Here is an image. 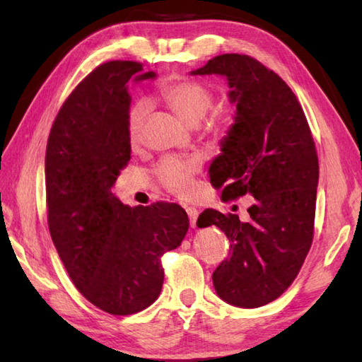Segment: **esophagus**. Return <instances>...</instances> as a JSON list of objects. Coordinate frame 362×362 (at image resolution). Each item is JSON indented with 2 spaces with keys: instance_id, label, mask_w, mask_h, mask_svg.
Returning a JSON list of instances; mask_svg holds the SVG:
<instances>
[{
  "instance_id": "34e87169",
  "label": "esophagus",
  "mask_w": 362,
  "mask_h": 362,
  "mask_svg": "<svg viewBox=\"0 0 362 362\" xmlns=\"http://www.w3.org/2000/svg\"><path fill=\"white\" fill-rule=\"evenodd\" d=\"M185 210L188 213V218H189V224L191 227H196V222H197V216H199V211L193 206H185Z\"/></svg>"
}]
</instances>
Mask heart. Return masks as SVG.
I'll use <instances>...</instances> for the list:
<instances>
[{"label":"heart","instance_id":"b5f03b06","mask_svg":"<svg viewBox=\"0 0 362 362\" xmlns=\"http://www.w3.org/2000/svg\"><path fill=\"white\" fill-rule=\"evenodd\" d=\"M160 96L179 117L188 124H197L210 112L214 96L209 87L194 81L169 82L161 87ZM148 107L138 101L129 107L126 115V134L130 146H138L141 138V129ZM230 124V118L214 115L209 126L214 130H224ZM201 169V160L197 157H165L156 166L157 180L173 194L185 197L193 193L194 175Z\"/></svg>","mask_w":362,"mask_h":362}]
</instances>
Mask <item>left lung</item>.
<instances>
[{
    "label": "left lung",
    "mask_w": 362,
    "mask_h": 362,
    "mask_svg": "<svg viewBox=\"0 0 362 362\" xmlns=\"http://www.w3.org/2000/svg\"><path fill=\"white\" fill-rule=\"evenodd\" d=\"M218 74L236 105L233 124L209 169L222 197L250 194V218L206 209L197 227L216 226L230 257L213 272L216 294L240 308H258L294 281L313 243L319 161L302 105L279 74L244 54H222L191 71Z\"/></svg>",
    "instance_id": "1"
}]
</instances>
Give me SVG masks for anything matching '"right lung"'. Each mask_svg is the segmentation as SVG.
<instances>
[{
    "mask_svg": "<svg viewBox=\"0 0 362 362\" xmlns=\"http://www.w3.org/2000/svg\"><path fill=\"white\" fill-rule=\"evenodd\" d=\"M156 78L129 60L99 65L66 98L46 146L52 243L81 294L115 316L156 302L165 279L160 257L179 247L189 227L180 205L129 206L112 193L130 160L127 83Z\"/></svg>",
    "mask_w": 362,
    "mask_h": 362,
    "instance_id": "right-lung-1",
    "label": "right lung"
}]
</instances>
